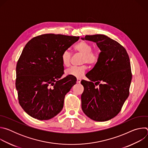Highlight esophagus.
Instances as JSON below:
<instances>
[{
    "mask_svg": "<svg viewBox=\"0 0 148 148\" xmlns=\"http://www.w3.org/2000/svg\"><path fill=\"white\" fill-rule=\"evenodd\" d=\"M81 79L80 78H78L77 79V83H80V82H81Z\"/></svg>",
    "mask_w": 148,
    "mask_h": 148,
    "instance_id": "34e87169",
    "label": "esophagus"
}]
</instances>
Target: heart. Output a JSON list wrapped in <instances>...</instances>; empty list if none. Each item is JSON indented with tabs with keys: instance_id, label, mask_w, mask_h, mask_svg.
Here are the masks:
<instances>
[{
	"instance_id": "heart-1",
	"label": "heart",
	"mask_w": 148,
	"mask_h": 148,
	"mask_svg": "<svg viewBox=\"0 0 148 148\" xmlns=\"http://www.w3.org/2000/svg\"><path fill=\"white\" fill-rule=\"evenodd\" d=\"M92 45L86 41H81L74 46L75 51L82 54V63H88L90 64H94L97 62L99 57V53L97 50H92ZM71 60V54L68 51H65L61 55V61L65 67L70 65ZM87 67L84 65L80 67H71L66 70V74L68 75L81 78L85 74Z\"/></svg>"
}]
</instances>
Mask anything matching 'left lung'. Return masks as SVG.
Masks as SVG:
<instances>
[{
  "label": "left lung",
  "instance_id": "1",
  "mask_svg": "<svg viewBox=\"0 0 148 148\" xmlns=\"http://www.w3.org/2000/svg\"><path fill=\"white\" fill-rule=\"evenodd\" d=\"M81 39L94 42L101 50L98 61L87 76L90 81L81 82L84 88L81 108L90 119L107 121L118 115L129 96L130 57L123 46L105 35H87Z\"/></svg>",
  "mask_w": 148,
  "mask_h": 148
}]
</instances>
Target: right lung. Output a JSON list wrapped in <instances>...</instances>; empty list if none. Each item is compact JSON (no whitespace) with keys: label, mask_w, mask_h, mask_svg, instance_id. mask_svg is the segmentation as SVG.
Listing matches in <instances>:
<instances>
[{"label":"right lung","mask_w":148,"mask_h":148,"mask_svg":"<svg viewBox=\"0 0 148 148\" xmlns=\"http://www.w3.org/2000/svg\"><path fill=\"white\" fill-rule=\"evenodd\" d=\"M79 37L45 34L31 39L16 66V88L20 105L32 117L49 120L62 110L65 95L76 84L64 74L61 55Z\"/></svg>","instance_id":"right-lung-1"}]
</instances>
